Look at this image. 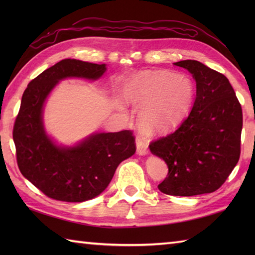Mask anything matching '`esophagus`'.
I'll return each instance as SVG.
<instances>
[{
	"mask_svg": "<svg viewBox=\"0 0 255 255\" xmlns=\"http://www.w3.org/2000/svg\"><path fill=\"white\" fill-rule=\"evenodd\" d=\"M148 144H149V141L147 140V138L143 136H138V138H137V153L139 155L148 154L149 153Z\"/></svg>",
	"mask_w": 255,
	"mask_h": 255,
	"instance_id": "34e87169",
	"label": "esophagus"
}]
</instances>
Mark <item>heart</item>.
Instances as JSON below:
<instances>
[{"instance_id":"obj_1","label":"heart","mask_w":255,"mask_h":255,"mask_svg":"<svg viewBox=\"0 0 255 255\" xmlns=\"http://www.w3.org/2000/svg\"><path fill=\"white\" fill-rule=\"evenodd\" d=\"M194 84L185 75L170 72L139 73L131 81L128 102L143 105L139 122L148 132H155L180 121L192 104Z\"/></svg>"}]
</instances>
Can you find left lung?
<instances>
[{"mask_svg": "<svg viewBox=\"0 0 255 255\" xmlns=\"http://www.w3.org/2000/svg\"><path fill=\"white\" fill-rule=\"evenodd\" d=\"M174 66L186 69L196 82L191 113L174 132L150 143L169 174L159 189L172 196L213 193L223 185L240 158L242 110L224 74L196 60Z\"/></svg>", "mask_w": 255, "mask_h": 255, "instance_id": "left-lung-1", "label": "left lung"}]
</instances>
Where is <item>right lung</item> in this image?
<instances>
[{
	"mask_svg": "<svg viewBox=\"0 0 255 255\" xmlns=\"http://www.w3.org/2000/svg\"><path fill=\"white\" fill-rule=\"evenodd\" d=\"M106 64L63 59L30 81L21 97L13 139L21 174L48 197L81 203L99 196L121 162L136 152L130 130L94 132L73 145L58 144L44 126V107L59 81L99 80Z\"/></svg>",
	"mask_w": 255,
	"mask_h": 255,
	"instance_id": "add662e5",
	"label": "right lung"
}]
</instances>
